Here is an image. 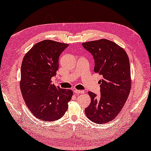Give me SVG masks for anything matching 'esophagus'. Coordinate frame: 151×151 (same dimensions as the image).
Segmentation results:
<instances>
[{
	"label": "esophagus",
	"instance_id": "1",
	"mask_svg": "<svg viewBox=\"0 0 151 151\" xmlns=\"http://www.w3.org/2000/svg\"><path fill=\"white\" fill-rule=\"evenodd\" d=\"M74 93H75L76 95H79L81 93H84V91H82V90H78V89H75V90H74Z\"/></svg>",
	"mask_w": 151,
	"mask_h": 151
}]
</instances>
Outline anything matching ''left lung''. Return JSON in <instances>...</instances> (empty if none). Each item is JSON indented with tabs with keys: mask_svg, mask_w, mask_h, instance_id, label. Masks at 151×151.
Here are the masks:
<instances>
[{
	"mask_svg": "<svg viewBox=\"0 0 151 151\" xmlns=\"http://www.w3.org/2000/svg\"><path fill=\"white\" fill-rule=\"evenodd\" d=\"M95 61L94 71L102 76L101 94L88 92L91 103L85 113L89 120L104 124L114 119L129 97L131 88L129 59L125 50L114 42L102 39L82 43Z\"/></svg>",
	"mask_w": 151,
	"mask_h": 151,
	"instance_id": "8db88e82",
	"label": "left lung"
}]
</instances>
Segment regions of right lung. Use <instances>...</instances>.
<instances>
[{
  "label": "right lung",
  "instance_id": "right-lung-1",
  "mask_svg": "<svg viewBox=\"0 0 151 151\" xmlns=\"http://www.w3.org/2000/svg\"><path fill=\"white\" fill-rule=\"evenodd\" d=\"M68 44L52 40L36 43L26 54L21 69L20 88L31 113L39 119L54 121L63 116L73 91L52 84L59 57Z\"/></svg>",
  "mask_w": 151,
  "mask_h": 151
}]
</instances>
